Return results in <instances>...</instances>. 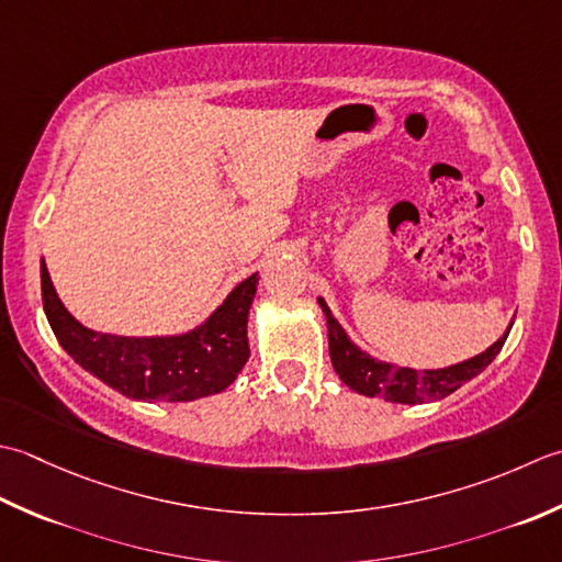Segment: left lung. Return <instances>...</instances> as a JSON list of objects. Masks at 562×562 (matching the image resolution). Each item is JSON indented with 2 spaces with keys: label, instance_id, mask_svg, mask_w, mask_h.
I'll return each mask as SVG.
<instances>
[{
  "label": "left lung",
  "instance_id": "8db88e82",
  "mask_svg": "<svg viewBox=\"0 0 562 562\" xmlns=\"http://www.w3.org/2000/svg\"><path fill=\"white\" fill-rule=\"evenodd\" d=\"M319 307L327 317V337H329V359L335 366L341 383H347L351 391L366 397H383L387 403L400 405H415L425 403V400H441L458 391L463 383L471 381L477 373H483L492 359L497 357L499 349L505 347V339L509 329L502 335L495 345L487 347L477 357L446 366V369H429L417 371L407 369V366H395L387 361H378L371 353L361 351L353 341L347 337L345 327H341L323 297H317Z\"/></svg>",
  "mask_w": 562,
  "mask_h": 562
}]
</instances>
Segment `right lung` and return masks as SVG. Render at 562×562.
Wrapping results in <instances>:
<instances>
[{"instance_id":"add662e5","label":"right lung","mask_w":562,"mask_h":562,"mask_svg":"<svg viewBox=\"0 0 562 562\" xmlns=\"http://www.w3.org/2000/svg\"><path fill=\"white\" fill-rule=\"evenodd\" d=\"M257 283V273L237 283L205 323L184 335L119 337L77 323L57 297L41 259L43 311L60 347L113 391L145 403H189L221 393L235 381L249 359L247 317Z\"/></svg>"}]
</instances>
